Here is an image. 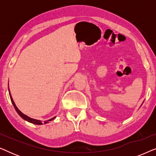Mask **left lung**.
<instances>
[{
    "instance_id": "8db88e82",
    "label": "left lung",
    "mask_w": 156,
    "mask_h": 156,
    "mask_svg": "<svg viewBox=\"0 0 156 156\" xmlns=\"http://www.w3.org/2000/svg\"><path fill=\"white\" fill-rule=\"evenodd\" d=\"M142 104H143V103H142Z\"/></svg>"
}]
</instances>
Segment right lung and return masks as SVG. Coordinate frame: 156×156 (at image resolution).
<instances>
[{
  "mask_svg": "<svg viewBox=\"0 0 156 156\" xmlns=\"http://www.w3.org/2000/svg\"><path fill=\"white\" fill-rule=\"evenodd\" d=\"M8 91H9V95H10V100H11V102H12V105H13V106H14L15 109H16L17 113H18V114H19V116H20L22 119H24V120L28 121V122L31 123H33V124L42 125V124H43V123H49V122H50V121H51L52 120H53V119H55V118H56V116H55V117H53V118H52V119H49V120H48V121H44V122H43V121H40V120H37V119H32V118H30V117L27 116V115H25V114H23V113L21 112L18 109V107H17V106H16V104H15L13 99H12V98L11 97V94H10V89H9V87H8Z\"/></svg>",
  "mask_w": 156,
  "mask_h": 156,
  "instance_id": "1",
  "label": "right lung"
}]
</instances>
